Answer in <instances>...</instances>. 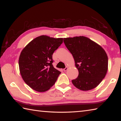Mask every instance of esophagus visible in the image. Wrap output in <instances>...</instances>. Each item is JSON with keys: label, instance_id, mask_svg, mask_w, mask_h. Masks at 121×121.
<instances>
[{"label": "esophagus", "instance_id": "obj_1", "mask_svg": "<svg viewBox=\"0 0 121 121\" xmlns=\"http://www.w3.org/2000/svg\"><path fill=\"white\" fill-rule=\"evenodd\" d=\"M68 67L66 66V67H65V69H63V70H64V71H65H65H66L67 70H68Z\"/></svg>", "mask_w": 121, "mask_h": 121}]
</instances>
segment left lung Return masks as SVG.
I'll use <instances>...</instances> for the list:
<instances>
[{
    "instance_id": "obj_1",
    "label": "left lung",
    "mask_w": 121,
    "mask_h": 121,
    "mask_svg": "<svg viewBox=\"0 0 121 121\" xmlns=\"http://www.w3.org/2000/svg\"><path fill=\"white\" fill-rule=\"evenodd\" d=\"M64 43L72 53L79 72L72 84L80 90L95 88L105 77L108 60L106 51L100 45L83 36L64 38Z\"/></svg>"
}]
</instances>
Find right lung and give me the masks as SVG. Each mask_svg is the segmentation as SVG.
Masks as SVG:
<instances>
[{
  "label": "right lung",
  "mask_w": 121,
  "mask_h": 121,
  "mask_svg": "<svg viewBox=\"0 0 121 121\" xmlns=\"http://www.w3.org/2000/svg\"><path fill=\"white\" fill-rule=\"evenodd\" d=\"M63 38L41 35L30 41L20 55V72L24 82L39 92L49 90L60 72L52 65V55L63 43Z\"/></svg>",
  "instance_id": "add662e5"
}]
</instances>
